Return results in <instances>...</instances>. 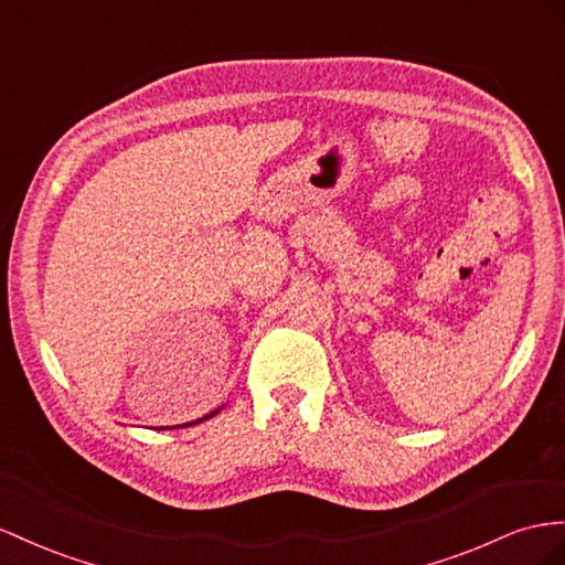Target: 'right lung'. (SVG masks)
<instances>
[{
    "label": "right lung",
    "instance_id": "obj_1",
    "mask_svg": "<svg viewBox=\"0 0 565 565\" xmlns=\"http://www.w3.org/2000/svg\"><path fill=\"white\" fill-rule=\"evenodd\" d=\"M223 406H218L216 411H211V414H206V416H202V418H196V420H190V423H182V425H173V428H190V425H196V423H204V420H209V418H213L218 414Z\"/></svg>",
    "mask_w": 565,
    "mask_h": 565
}]
</instances>
